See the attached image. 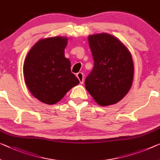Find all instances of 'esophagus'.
Segmentation results:
<instances>
[{
  "instance_id": "esophagus-1",
  "label": "esophagus",
  "mask_w": 160,
  "mask_h": 160,
  "mask_svg": "<svg viewBox=\"0 0 160 160\" xmlns=\"http://www.w3.org/2000/svg\"><path fill=\"white\" fill-rule=\"evenodd\" d=\"M77 77L78 78V80H79L80 83H83V73H82V72L78 73L77 74Z\"/></svg>"
}]
</instances>
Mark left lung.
Segmentation results:
<instances>
[{
  "label": "left lung",
  "instance_id": "8db88e82",
  "mask_svg": "<svg viewBox=\"0 0 160 160\" xmlns=\"http://www.w3.org/2000/svg\"><path fill=\"white\" fill-rule=\"evenodd\" d=\"M88 40L94 63L85 79V87L99 105L116 104L129 92L133 82L131 53L110 34H94Z\"/></svg>",
  "mask_w": 160,
  "mask_h": 160
}]
</instances>
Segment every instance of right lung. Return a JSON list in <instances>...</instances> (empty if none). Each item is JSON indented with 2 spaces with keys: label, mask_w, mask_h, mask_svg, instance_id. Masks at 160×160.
<instances>
[{
  "label": "right lung",
  "mask_w": 160,
  "mask_h": 160,
  "mask_svg": "<svg viewBox=\"0 0 160 160\" xmlns=\"http://www.w3.org/2000/svg\"><path fill=\"white\" fill-rule=\"evenodd\" d=\"M67 41L61 36L41 39L25 59L23 76L27 88L44 104H56L79 83L71 71L70 61L64 55Z\"/></svg>",
  "instance_id": "obj_1"
}]
</instances>
